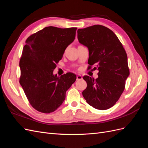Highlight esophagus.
<instances>
[{
	"label": "esophagus",
	"mask_w": 148,
	"mask_h": 148,
	"mask_svg": "<svg viewBox=\"0 0 148 148\" xmlns=\"http://www.w3.org/2000/svg\"><path fill=\"white\" fill-rule=\"evenodd\" d=\"M82 79V77L81 75H78L77 77V80H80V79Z\"/></svg>",
	"instance_id": "1"
}]
</instances>
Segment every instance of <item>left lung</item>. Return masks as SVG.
I'll list each match as a JSON object with an SVG mask.
<instances>
[{
	"label": "left lung",
	"instance_id": "8db88e82",
	"mask_svg": "<svg viewBox=\"0 0 148 148\" xmlns=\"http://www.w3.org/2000/svg\"><path fill=\"white\" fill-rule=\"evenodd\" d=\"M78 39L89 50L88 70L97 69L98 78L84 76L87 87L82 94L88 104L99 110L115 105L130 75L127 53L112 31L96 25L78 29Z\"/></svg>",
	"mask_w": 148,
	"mask_h": 148
}]
</instances>
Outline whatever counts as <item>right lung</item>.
<instances>
[{
  "label": "right lung",
  "mask_w": 148,
  "mask_h": 148,
  "mask_svg": "<svg viewBox=\"0 0 148 148\" xmlns=\"http://www.w3.org/2000/svg\"><path fill=\"white\" fill-rule=\"evenodd\" d=\"M77 29L47 26L26 39L20 60V83L29 104L40 112L49 114L59 108L76 81L73 73L58 77L53 71L74 41Z\"/></svg>",
  "instance_id": "add662e5"
}]
</instances>
